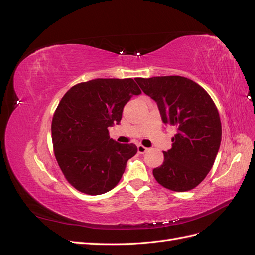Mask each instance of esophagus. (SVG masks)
<instances>
[{
    "label": "esophagus",
    "instance_id": "obj_1",
    "mask_svg": "<svg viewBox=\"0 0 255 255\" xmlns=\"http://www.w3.org/2000/svg\"><path fill=\"white\" fill-rule=\"evenodd\" d=\"M137 150H138V153L143 154V153H145L146 151H148V148H145V146H143L141 144H138L137 145Z\"/></svg>",
    "mask_w": 255,
    "mask_h": 255
}]
</instances>
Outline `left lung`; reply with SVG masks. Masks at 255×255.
<instances>
[{
    "instance_id": "8db88e82",
    "label": "left lung",
    "mask_w": 255,
    "mask_h": 255,
    "mask_svg": "<svg viewBox=\"0 0 255 255\" xmlns=\"http://www.w3.org/2000/svg\"><path fill=\"white\" fill-rule=\"evenodd\" d=\"M142 91L156 102L161 120L176 128L164 163L153 169L157 183L173 191H187L212 169L221 142L217 107L207 92L180 75L137 78Z\"/></svg>"
}]
</instances>
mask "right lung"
I'll list each match as a JSON object with an SVG mask.
<instances>
[{
    "mask_svg": "<svg viewBox=\"0 0 255 255\" xmlns=\"http://www.w3.org/2000/svg\"><path fill=\"white\" fill-rule=\"evenodd\" d=\"M139 94L133 79H95L75 85L60 100L52 120L53 148L75 189L97 196L119 183L137 146L113 140L107 128L119 125L123 107Z\"/></svg>",
    "mask_w": 255,
    "mask_h": 255,
    "instance_id": "add662e5",
    "label": "right lung"
}]
</instances>
